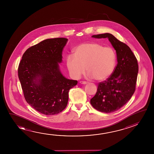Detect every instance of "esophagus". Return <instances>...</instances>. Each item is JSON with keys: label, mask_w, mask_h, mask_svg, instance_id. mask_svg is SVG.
I'll return each mask as SVG.
<instances>
[{"label": "esophagus", "mask_w": 154, "mask_h": 154, "mask_svg": "<svg viewBox=\"0 0 154 154\" xmlns=\"http://www.w3.org/2000/svg\"><path fill=\"white\" fill-rule=\"evenodd\" d=\"M79 83L81 84H88V82H86V81H80Z\"/></svg>", "instance_id": "esophagus-1"}]
</instances>
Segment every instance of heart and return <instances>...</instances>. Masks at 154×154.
Segmentation results:
<instances>
[{
	"label": "heart",
	"instance_id": "obj_1",
	"mask_svg": "<svg viewBox=\"0 0 154 154\" xmlns=\"http://www.w3.org/2000/svg\"><path fill=\"white\" fill-rule=\"evenodd\" d=\"M69 55L66 62L69 73L79 78L86 70L88 76L97 81L105 80L111 76L116 66V51L111 47L97 42L82 43Z\"/></svg>",
	"mask_w": 154,
	"mask_h": 154
}]
</instances>
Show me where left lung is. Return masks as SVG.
Listing matches in <instances>:
<instances>
[{
	"instance_id": "8db88e82",
	"label": "left lung",
	"mask_w": 154,
	"mask_h": 154,
	"mask_svg": "<svg viewBox=\"0 0 154 154\" xmlns=\"http://www.w3.org/2000/svg\"><path fill=\"white\" fill-rule=\"evenodd\" d=\"M98 38H108L116 51L118 63L113 72L98 83L97 93L91 99L93 108L109 113L121 109L131 99L136 88L139 66L135 56L126 44L109 33L93 35Z\"/></svg>"
}]
</instances>
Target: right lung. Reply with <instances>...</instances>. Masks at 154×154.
Segmentation results:
<instances>
[{
	"label": "right lung",
	"instance_id": "right-lung-1",
	"mask_svg": "<svg viewBox=\"0 0 154 154\" xmlns=\"http://www.w3.org/2000/svg\"><path fill=\"white\" fill-rule=\"evenodd\" d=\"M68 39L42 41L27 49L18 66V77L23 96L33 109L45 115H54L66 109L69 91L78 82L65 78L58 63Z\"/></svg>",
	"mask_w": 154,
	"mask_h": 154
}]
</instances>
